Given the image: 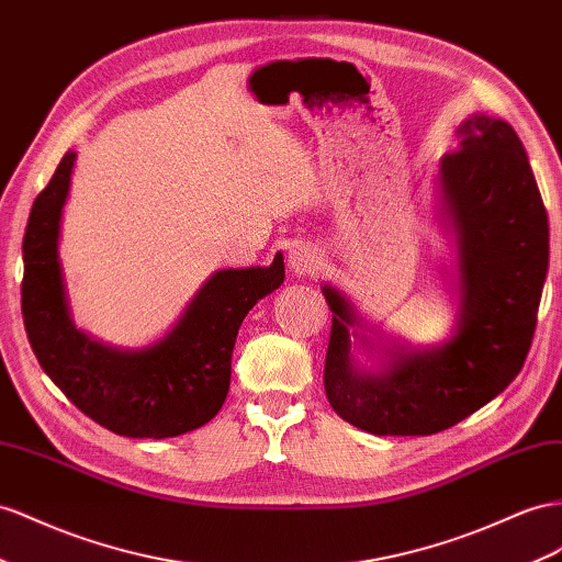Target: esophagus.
<instances>
[{
	"label": "esophagus",
	"mask_w": 562,
	"mask_h": 562,
	"mask_svg": "<svg viewBox=\"0 0 562 562\" xmlns=\"http://www.w3.org/2000/svg\"><path fill=\"white\" fill-rule=\"evenodd\" d=\"M316 262L318 257L312 248L307 246H293L291 252H288V265H291V269L295 271V274H310V271L316 269Z\"/></svg>",
	"instance_id": "esophagus-1"
}]
</instances>
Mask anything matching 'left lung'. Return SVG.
Returning <instances> with one entry per match:
<instances>
[{
	"label": "left lung",
	"instance_id": "8db88e82",
	"mask_svg": "<svg viewBox=\"0 0 562 562\" xmlns=\"http://www.w3.org/2000/svg\"><path fill=\"white\" fill-rule=\"evenodd\" d=\"M459 148L439 160V189L459 236L461 314L453 338L394 352L383 373L350 361L347 300L324 288L333 312L326 397L342 420L373 435H435L504 392L535 338L549 271V215L515 130L487 115L465 120Z\"/></svg>",
	"mask_w": 562,
	"mask_h": 562
}]
</instances>
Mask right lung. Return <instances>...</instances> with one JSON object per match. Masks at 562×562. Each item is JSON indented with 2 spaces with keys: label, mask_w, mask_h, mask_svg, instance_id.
Returning a JSON list of instances; mask_svg holds the SVG:
<instances>
[{
  "label": "right lung",
  "mask_w": 562,
  "mask_h": 562,
  "mask_svg": "<svg viewBox=\"0 0 562 562\" xmlns=\"http://www.w3.org/2000/svg\"><path fill=\"white\" fill-rule=\"evenodd\" d=\"M72 162L68 150L25 226L21 310L30 347L60 392L105 430L162 439L201 428L229 392L246 314L283 283V257L269 267L217 271L160 342L139 352L111 350L72 326L60 277L58 232Z\"/></svg>",
  "instance_id": "1"
}]
</instances>
